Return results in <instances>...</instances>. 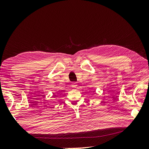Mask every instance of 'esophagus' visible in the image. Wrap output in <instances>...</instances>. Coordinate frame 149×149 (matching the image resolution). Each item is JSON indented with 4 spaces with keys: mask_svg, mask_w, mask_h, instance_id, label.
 Instances as JSON below:
<instances>
[{
    "mask_svg": "<svg viewBox=\"0 0 149 149\" xmlns=\"http://www.w3.org/2000/svg\"><path fill=\"white\" fill-rule=\"evenodd\" d=\"M71 86L73 87V88H77V86H78L77 83H76V82H73V83H72V84H71Z\"/></svg>",
    "mask_w": 149,
    "mask_h": 149,
    "instance_id": "34e87169",
    "label": "esophagus"
}]
</instances>
